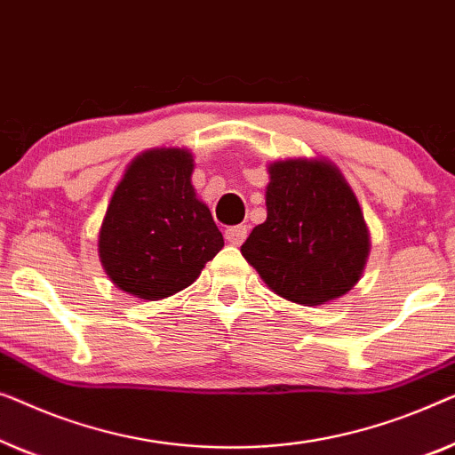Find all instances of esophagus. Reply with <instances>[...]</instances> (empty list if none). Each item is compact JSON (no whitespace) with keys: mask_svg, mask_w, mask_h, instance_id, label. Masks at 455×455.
Instances as JSON below:
<instances>
[{"mask_svg":"<svg viewBox=\"0 0 455 455\" xmlns=\"http://www.w3.org/2000/svg\"><path fill=\"white\" fill-rule=\"evenodd\" d=\"M247 227L245 225H239V227H230V228H227L225 230V239L230 243V245H235V247H239L243 241L247 239Z\"/></svg>","mask_w":455,"mask_h":455,"instance_id":"1","label":"esophagus"}]
</instances>
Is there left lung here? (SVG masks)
Instances as JSON below:
<instances>
[{
  "mask_svg": "<svg viewBox=\"0 0 455 455\" xmlns=\"http://www.w3.org/2000/svg\"><path fill=\"white\" fill-rule=\"evenodd\" d=\"M266 222L241 253L259 278L291 303L319 307L353 291L367 264L371 236L361 204L328 158L267 164Z\"/></svg>",
  "mask_w": 455,
  "mask_h": 455,
  "instance_id": "left-lung-1",
  "label": "left lung"
}]
</instances>
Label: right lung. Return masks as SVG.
Here are the masks:
<instances>
[{
	"mask_svg": "<svg viewBox=\"0 0 455 455\" xmlns=\"http://www.w3.org/2000/svg\"><path fill=\"white\" fill-rule=\"evenodd\" d=\"M194 155L144 150L115 188L99 230V258L111 283L140 300L188 289L225 247L210 208L197 200Z\"/></svg>",
	"mask_w": 455,
	"mask_h": 455,
	"instance_id": "1",
	"label": "right lung"
}]
</instances>
